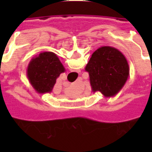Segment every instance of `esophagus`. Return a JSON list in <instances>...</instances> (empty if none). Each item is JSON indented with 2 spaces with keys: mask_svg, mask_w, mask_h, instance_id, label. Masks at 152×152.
Segmentation results:
<instances>
[{
  "mask_svg": "<svg viewBox=\"0 0 152 152\" xmlns=\"http://www.w3.org/2000/svg\"><path fill=\"white\" fill-rule=\"evenodd\" d=\"M76 74H77V72H69V76H70V78L74 80V79H76Z\"/></svg>",
  "mask_w": 152,
  "mask_h": 152,
  "instance_id": "34e87169",
  "label": "esophagus"
}]
</instances>
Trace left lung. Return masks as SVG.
Listing matches in <instances>:
<instances>
[{
	"label": "left lung",
	"instance_id": "8db88e82",
	"mask_svg": "<svg viewBox=\"0 0 152 152\" xmlns=\"http://www.w3.org/2000/svg\"><path fill=\"white\" fill-rule=\"evenodd\" d=\"M93 93L113 97L120 91L129 76V65L122 53L111 46L96 50L86 65Z\"/></svg>",
	"mask_w": 152,
	"mask_h": 152
}]
</instances>
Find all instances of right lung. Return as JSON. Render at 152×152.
I'll list each match as a JSON object with an SVG mask.
<instances>
[{"mask_svg":"<svg viewBox=\"0 0 152 152\" xmlns=\"http://www.w3.org/2000/svg\"><path fill=\"white\" fill-rule=\"evenodd\" d=\"M65 69L54 53L43 52L33 57L27 69V76L38 93H50L60 74Z\"/></svg>","mask_w":152,"mask_h":152,"instance_id":"right-lung-1","label":"right lung"}]
</instances>
